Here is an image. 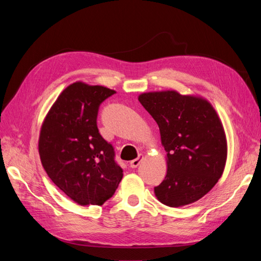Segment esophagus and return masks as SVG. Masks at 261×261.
<instances>
[{
    "mask_svg": "<svg viewBox=\"0 0 261 261\" xmlns=\"http://www.w3.org/2000/svg\"><path fill=\"white\" fill-rule=\"evenodd\" d=\"M143 159H144V155L140 153V154L138 155V158H136V159H134V160H132V161L129 162V167H130V168H133V169L137 168L138 165L140 164V162L143 161Z\"/></svg>",
    "mask_w": 261,
    "mask_h": 261,
    "instance_id": "esophagus-1",
    "label": "esophagus"
}]
</instances>
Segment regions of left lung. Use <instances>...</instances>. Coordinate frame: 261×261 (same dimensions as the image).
Returning <instances> with one entry per match:
<instances>
[{"label":"left lung","instance_id":"8db88e82","mask_svg":"<svg viewBox=\"0 0 261 261\" xmlns=\"http://www.w3.org/2000/svg\"><path fill=\"white\" fill-rule=\"evenodd\" d=\"M160 129L168 172L156 199L177 208L199 200L222 176L227 144L222 122L208 100L175 90L139 94Z\"/></svg>","mask_w":261,"mask_h":261}]
</instances>
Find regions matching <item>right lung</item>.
<instances>
[{"label": "right lung", "mask_w": 261, "mask_h": 261, "mask_svg": "<svg viewBox=\"0 0 261 261\" xmlns=\"http://www.w3.org/2000/svg\"><path fill=\"white\" fill-rule=\"evenodd\" d=\"M116 91L76 82L61 92L46 114L39 154L46 174L81 206H101L123 177L114 149L97 126L99 106Z\"/></svg>", "instance_id": "right-lung-1"}]
</instances>
